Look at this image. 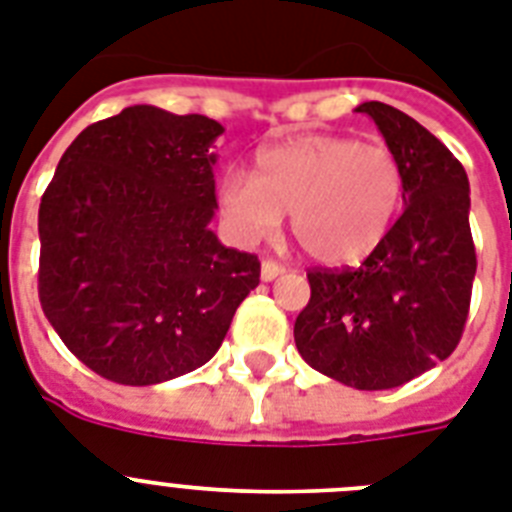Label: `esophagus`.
I'll use <instances>...</instances> for the list:
<instances>
[{"label": "esophagus", "instance_id": "obj_1", "mask_svg": "<svg viewBox=\"0 0 512 512\" xmlns=\"http://www.w3.org/2000/svg\"><path fill=\"white\" fill-rule=\"evenodd\" d=\"M260 273H263V281H273V278H278L281 276V273H286V265H281V263H276V260H263V270H260Z\"/></svg>", "mask_w": 512, "mask_h": 512}]
</instances>
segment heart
<instances>
[{"label":"heart","mask_w":512,"mask_h":512,"mask_svg":"<svg viewBox=\"0 0 512 512\" xmlns=\"http://www.w3.org/2000/svg\"><path fill=\"white\" fill-rule=\"evenodd\" d=\"M406 192L401 161L385 145L304 135L265 148L252 176L229 171L218 200L244 239L273 234L291 213V234L312 260L354 263L393 226Z\"/></svg>","instance_id":"1"}]
</instances>
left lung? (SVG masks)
<instances>
[{
    "mask_svg": "<svg viewBox=\"0 0 512 512\" xmlns=\"http://www.w3.org/2000/svg\"><path fill=\"white\" fill-rule=\"evenodd\" d=\"M401 161L403 213L359 268H312L296 349L322 375L356 390H388L448 359L463 336L476 276L468 176L422 124L367 101Z\"/></svg>",
    "mask_w": 512,
    "mask_h": 512,
    "instance_id": "left-lung-1",
    "label": "left lung"
}]
</instances>
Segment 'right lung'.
<instances>
[{"label": "right lung", "mask_w": 512, "mask_h": 512, "mask_svg": "<svg viewBox=\"0 0 512 512\" xmlns=\"http://www.w3.org/2000/svg\"><path fill=\"white\" fill-rule=\"evenodd\" d=\"M203 114L127 106L64 150L38 208V299L64 346L119 385L203 367L260 283L257 255L223 247L216 153Z\"/></svg>", "instance_id": "right-lung-1"}]
</instances>
